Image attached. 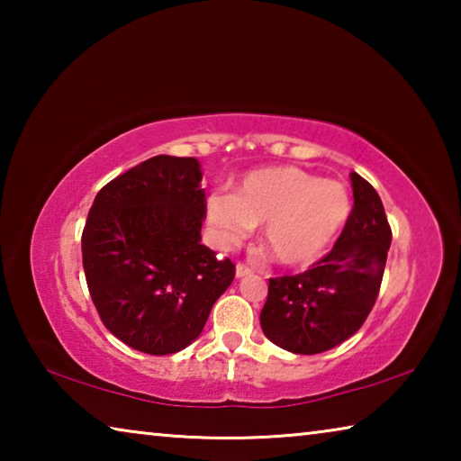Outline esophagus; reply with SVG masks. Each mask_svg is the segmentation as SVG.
Returning a JSON list of instances; mask_svg holds the SVG:
<instances>
[{
  "mask_svg": "<svg viewBox=\"0 0 461 461\" xmlns=\"http://www.w3.org/2000/svg\"><path fill=\"white\" fill-rule=\"evenodd\" d=\"M248 275H252V268H249L248 264L240 262L238 267H236V276H238V278H244V276H248Z\"/></svg>",
  "mask_w": 461,
  "mask_h": 461,
  "instance_id": "34e87169",
  "label": "esophagus"
}]
</instances>
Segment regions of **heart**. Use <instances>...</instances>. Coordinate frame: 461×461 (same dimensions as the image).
Masks as SVG:
<instances>
[{
	"mask_svg": "<svg viewBox=\"0 0 461 461\" xmlns=\"http://www.w3.org/2000/svg\"><path fill=\"white\" fill-rule=\"evenodd\" d=\"M352 213L346 185L299 167L254 170L236 193L215 191L205 215L217 246L233 248L262 225V246L285 267H309L330 252Z\"/></svg>",
	"mask_w": 461,
	"mask_h": 461,
	"instance_id": "obj_1",
	"label": "heart"
}]
</instances>
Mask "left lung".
Returning <instances> with one entry per match:
<instances>
[{"instance_id":"8db88e82","label":"left lung","mask_w":461,"mask_h":461,"mask_svg":"<svg viewBox=\"0 0 461 461\" xmlns=\"http://www.w3.org/2000/svg\"><path fill=\"white\" fill-rule=\"evenodd\" d=\"M352 189V213L331 252L301 275L268 280L260 325L286 352L313 356L339 346L376 303L393 231L376 189L357 173Z\"/></svg>"}]
</instances>
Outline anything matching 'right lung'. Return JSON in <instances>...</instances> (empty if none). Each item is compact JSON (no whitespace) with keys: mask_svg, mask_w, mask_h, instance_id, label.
<instances>
[{"mask_svg":"<svg viewBox=\"0 0 461 461\" xmlns=\"http://www.w3.org/2000/svg\"><path fill=\"white\" fill-rule=\"evenodd\" d=\"M201 178L197 158L160 154L109 181L89 209L81 249L93 305L138 352L185 349L236 276L201 244Z\"/></svg>","mask_w":461,"mask_h":461,"instance_id":"right-lung-1","label":"right lung"}]
</instances>
